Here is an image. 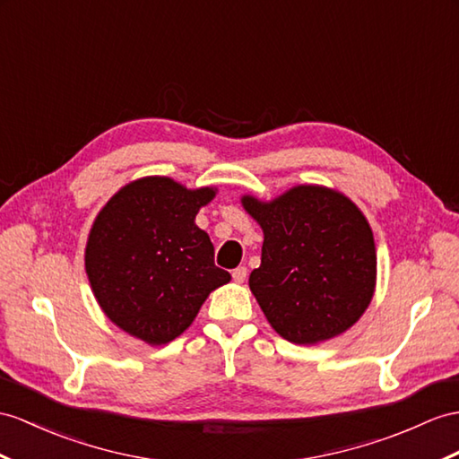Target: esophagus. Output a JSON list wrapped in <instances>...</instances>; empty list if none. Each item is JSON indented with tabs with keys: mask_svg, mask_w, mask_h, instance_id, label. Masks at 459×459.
<instances>
[{
	"mask_svg": "<svg viewBox=\"0 0 459 459\" xmlns=\"http://www.w3.org/2000/svg\"><path fill=\"white\" fill-rule=\"evenodd\" d=\"M231 276H233V281H236L238 284H241V282L245 281V278H247V268H245V266H238V268H233Z\"/></svg>",
	"mask_w": 459,
	"mask_h": 459,
	"instance_id": "esophagus-1",
	"label": "esophagus"
}]
</instances>
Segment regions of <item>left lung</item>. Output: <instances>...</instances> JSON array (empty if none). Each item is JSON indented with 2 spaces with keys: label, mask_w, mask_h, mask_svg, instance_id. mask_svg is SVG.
I'll use <instances>...</instances> for the list:
<instances>
[{
  "label": "left lung",
  "mask_w": 459,
  "mask_h": 459,
  "mask_svg": "<svg viewBox=\"0 0 459 459\" xmlns=\"http://www.w3.org/2000/svg\"><path fill=\"white\" fill-rule=\"evenodd\" d=\"M261 223V266L249 288L290 342L337 337L366 311L376 286V245L362 212L329 188L304 185L273 203L243 196Z\"/></svg>",
  "instance_id": "obj_1"
}]
</instances>
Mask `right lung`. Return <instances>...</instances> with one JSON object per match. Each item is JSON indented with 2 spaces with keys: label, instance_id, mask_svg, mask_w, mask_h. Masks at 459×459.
I'll return each mask as SVG.
<instances>
[{
  "label": "right lung",
  "instance_id": "1",
  "mask_svg": "<svg viewBox=\"0 0 459 459\" xmlns=\"http://www.w3.org/2000/svg\"><path fill=\"white\" fill-rule=\"evenodd\" d=\"M214 188L186 191L167 177L134 181L108 200L89 233L85 271L99 306L150 344L178 337L212 290L230 282L195 218Z\"/></svg>",
  "mask_w": 459,
  "mask_h": 459
}]
</instances>
